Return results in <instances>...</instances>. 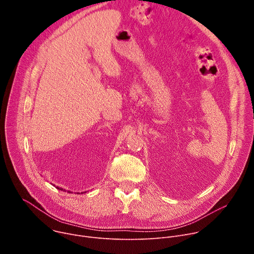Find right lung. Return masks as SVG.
<instances>
[{
	"label": "right lung",
	"instance_id": "right-lung-1",
	"mask_svg": "<svg viewBox=\"0 0 254 254\" xmlns=\"http://www.w3.org/2000/svg\"><path fill=\"white\" fill-rule=\"evenodd\" d=\"M56 188H57V189H59V190H61V191H62V190H63V189H62V188H59V187H56ZM67 192H68V193H70V191H67Z\"/></svg>",
	"mask_w": 254,
	"mask_h": 254
}]
</instances>
